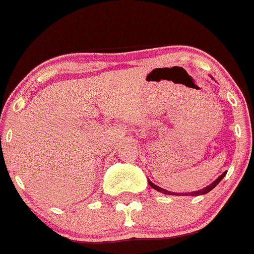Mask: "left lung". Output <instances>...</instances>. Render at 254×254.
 <instances>
[{
  "mask_svg": "<svg viewBox=\"0 0 254 254\" xmlns=\"http://www.w3.org/2000/svg\"><path fill=\"white\" fill-rule=\"evenodd\" d=\"M225 174H227V171L223 172V174L221 175V176H219L218 178H217V180L214 181L213 183H211L210 186L206 187V188H204V189H200V190H197V191H191V193H172V191L165 190V189H163V188H160V187L155 186L154 183H152V182H150V181H148V183H149V186L152 187L153 189H155V190H158V191H161V193H164V194H168V195H191V196H196V195H202V194H206V193H208V191L212 190V189L214 188V187H216L217 185H218V183L221 182V181L223 180V177L225 176Z\"/></svg>",
  "mask_w": 254,
  "mask_h": 254,
  "instance_id": "left-lung-1",
  "label": "left lung"
}]
</instances>
